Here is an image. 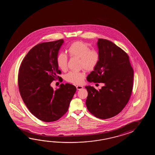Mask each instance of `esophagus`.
Masks as SVG:
<instances>
[{
  "mask_svg": "<svg viewBox=\"0 0 155 155\" xmlns=\"http://www.w3.org/2000/svg\"><path fill=\"white\" fill-rule=\"evenodd\" d=\"M76 89H77V90H81V89H83V86L81 85L76 86Z\"/></svg>",
  "mask_w": 155,
  "mask_h": 155,
  "instance_id": "1",
  "label": "esophagus"
}]
</instances>
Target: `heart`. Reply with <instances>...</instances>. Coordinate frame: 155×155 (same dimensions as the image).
I'll return each mask as SVG.
<instances>
[{
  "instance_id": "b5f03b06",
  "label": "heart",
  "mask_w": 155,
  "mask_h": 155,
  "mask_svg": "<svg viewBox=\"0 0 155 155\" xmlns=\"http://www.w3.org/2000/svg\"><path fill=\"white\" fill-rule=\"evenodd\" d=\"M70 56L80 59V65L87 71H92L97 65L100 54L95 50H90L87 43L81 41H75L68 48ZM56 64L60 69L65 71L67 69L68 56L64 53H60L56 58ZM83 72L70 71L65 75V80L74 84H80L85 78Z\"/></svg>"
}]
</instances>
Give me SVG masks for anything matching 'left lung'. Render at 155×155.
I'll return each instance as SVG.
<instances>
[{"label": "left lung", "mask_w": 155, "mask_h": 155, "mask_svg": "<svg viewBox=\"0 0 155 155\" xmlns=\"http://www.w3.org/2000/svg\"><path fill=\"white\" fill-rule=\"evenodd\" d=\"M100 60L87 77L90 82L103 83L97 90L86 86L88 92L86 105L96 117L107 119L117 115L125 107L131 95L134 70L126 53L108 40L99 39Z\"/></svg>", "instance_id": "8db88e82"}]
</instances>
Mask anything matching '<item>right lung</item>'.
<instances>
[{"mask_svg": "<svg viewBox=\"0 0 155 155\" xmlns=\"http://www.w3.org/2000/svg\"><path fill=\"white\" fill-rule=\"evenodd\" d=\"M63 43L60 39L36 45L26 54L19 68L21 98L30 112L44 122L61 118L68 111L76 91L75 86L68 83L61 84L55 90L50 86L61 74L56 58Z\"/></svg>", "mask_w": 155, "mask_h": 155, "instance_id": "obj_1", "label": "right lung"}]
</instances>
